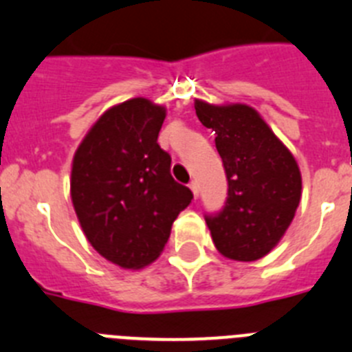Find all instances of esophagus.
<instances>
[{"mask_svg":"<svg viewBox=\"0 0 352 352\" xmlns=\"http://www.w3.org/2000/svg\"><path fill=\"white\" fill-rule=\"evenodd\" d=\"M189 189H191V191H192V196H195V198H198V195H199L198 182H195V180H192V182L189 184Z\"/></svg>","mask_w":352,"mask_h":352,"instance_id":"obj_1","label":"esophagus"}]
</instances>
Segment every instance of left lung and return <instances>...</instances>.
Segmentation results:
<instances>
[{
  "label": "left lung",
  "instance_id": "8db88e82",
  "mask_svg": "<svg viewBox=\"0 0 352 352\" xmlns=\"http://www.w3.org/2000/svg\"><path fill=\"white\" fill-rule=\"evenodd\" d=\"M201 124L215 131L228 177L226 205L205 217L215 249L233 261H256L280 242L302 198V173L261 113L245 103L195 100Z\"/></svg>",
  "mask_w": 352,
  "mask_h": 352
}]
</instances>
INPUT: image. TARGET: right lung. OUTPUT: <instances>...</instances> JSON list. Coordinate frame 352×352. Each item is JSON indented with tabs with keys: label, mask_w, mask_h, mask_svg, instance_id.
I'll return each mask as SVG.
<instances>
[{
	"label": "right lung",
	"mask_w": 352,
	"mask_h": 352,
	"mask_svg": "<svg viewBox=\"0 0 352 352\" xmlns=\"http://www.w3.org/2000/svg\"><path fill=\"white\" fill-rule=\"evenodd\" d=\"M166 107L131 98L85 133L72 161L69 195L85 239L107 261L140 270L160 258L192 192L170 173L157 145Z\"/></svg>",
	"instance_id": "right-lung-1"
}]
</instances>
